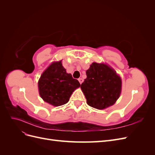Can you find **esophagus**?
Here are the masks:
<instances>
[{
    "label": "esophagus",
    "instance_id": "1",
    "mask_svg": "<svg viewBox=\"0 0 155 155\" xmlns=\"http://www.w3.org/2000/svg\"><path fill=\"white\" fill-rule=\"evenodd\" d=\"M78 81H79V83L81 84V83L83 82V79H82V78H79V79H78Z\"/></svg>",
    "mask_w": 155,
    "mask_h": 155
}]
</instances>
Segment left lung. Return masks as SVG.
Segmentation results:
<instances>
[{
	"label": "left lung",
	"instance_id": "obj_1",
	"mask_svg": "<svg viewBox=\"0 0 155 155\" xmlns=\"http://www.w3.org/2000/svg\"><path fill=\"white\" fill-rule=\"evenodd\" d=\"M81 85L87 104L97 109L114 105L121 90V79L115 70L104 63H92Z\"/></svg>",
	"mask_w": 155,
	"mask_h": 155
}]
</instances>
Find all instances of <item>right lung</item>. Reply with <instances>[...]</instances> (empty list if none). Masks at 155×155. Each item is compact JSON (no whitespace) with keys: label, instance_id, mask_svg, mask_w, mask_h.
I'll return each mask as SVG.
<instances>
[{"label":"right lung","instance_id":"1","mask_svg":"<svg viewBox=\"0 0 155 155\" xmlns=\"http://www.w3.org/2000/svg\"><path fill=\"white\" fill-rule=\"evenodd\" d=\"M79 87L77 79L67 73L61 61L51 63L42 74L38 82L42 99L55 107L67 104L72 92Z\"/></svg>","mask_w":155,"mask_h":155}]
</instances>
